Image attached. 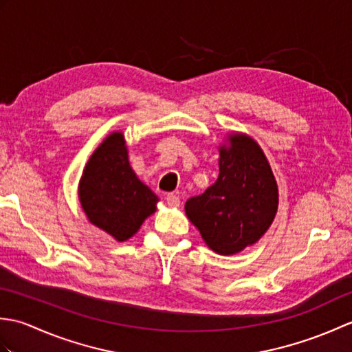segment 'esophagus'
<instances>
[{"instance_id":"1","label":"esophagus","mask_w":352,"mask_h":352,"mask_svg":"<svg viewBox=\"0 0 352 352\" xmlns=\"http://www.w3.org/2000/svg\"><path fill=\"white\" fill-rule=\"evenodd\" d=\"M164 199H166L168 206H170V207H178V206H180V198H178L177 195H174V193H168V195L164 197Z\"/></svg>"}]
</instances>
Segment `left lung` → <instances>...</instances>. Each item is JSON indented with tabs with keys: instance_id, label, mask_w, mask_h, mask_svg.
I'll return each mask as SVG.
<instances>
[{
	"instance_id": "left-lung-1",
	"label": "left lung",
	"mask_w": 352,
	"mask_h": 352,
	"mask_svg": "<svg viewBox=\"0 0 352 352\" xmlns=\"http://www.w3.org/2000/svg\"><path fill=\"white\" fill-rule=\"evenodd\" d=\"M219 151V175L184 206L206 245L233 256L260 241L278 210V184L263 149L246 133H228Z\"/></svg>"
}]
</instances>
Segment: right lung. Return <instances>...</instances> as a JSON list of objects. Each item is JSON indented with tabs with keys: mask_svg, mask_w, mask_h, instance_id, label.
<instances>
[{
	"mask_svg": "<svg viewBox=\"0 0 352 352\" xmlns=\"http://www.w3.org/2000/svg\"><path fill=\"white\" fill-rule=\"evenodd\" d=\"M78 199L89 222L116 242L129 241L157 210L159 197L131 168L122 131H111L89 157Z\"/></svg>",
	"mask_w": 352,
	"mask_h": 352,
	"instance_id": "1",
	"label": "right lung"
}]
</instances>
